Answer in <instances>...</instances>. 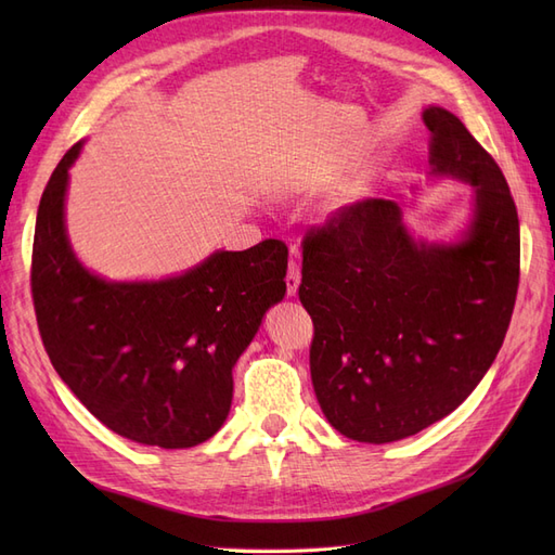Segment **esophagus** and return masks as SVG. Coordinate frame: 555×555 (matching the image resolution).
I'll use <instances>...</instances> for the list:
<instances>
[{"label": "esophagus", "mask_w": 555, "mask_h": 555, "mask_svg": "<svg viewBox=\"0 0 555 555\" xmlns=\"http://www.w3.org/2000/svg\"><path fill=\"white\" fill-rule=\"evenodd\" d=\"M298 284H300V266L296 259L289 261V271H287V294L296 296L298 292Z\"/></svg>", "instance_id": "obj_1"}]
</instances>
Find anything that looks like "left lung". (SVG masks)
Segmentation results:
<instances>
[{"instance_id": "obj_1", "label": "left lung", "mask_w": 555, "mask_h": 555, "mask_svg": "<svg viewBox=\"0 0 555 555\" xmlns=\"http://www.w3.org/2000/svg\"><path fill=\"white\" fill-rule=\"evenodd\" d=\"M422 117L430 173L475 188L461 238L414 241L398 201L365 198L304 241L312 386L328 424L357 442L410 438L456 410L514 312L520 236L507 180L456 115L428 106Z\"/></svg>"}]
</instances>
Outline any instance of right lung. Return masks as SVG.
<instances>
[{
    "label": "right lung",
    "instance_id": "obj_1",
    "mask_svg": "<svg viewBox=\"0 0 555 555\" xmlns=\"http://www.w3.org/2000/svg\"><path fill=\"white\" fill-rule=\"evenodd\" d=\"M82 141L50 176L31 247V298L50 363L113 433L188 449L222 428L233 365L266 310L287 292L289 249L261 241L217 249L182 275L111 282L82 266L66 236L64 196Z\"/></svg>",
    "mask_w": 555,
    "mask_h": 555
}]
</instances>
